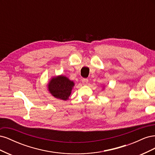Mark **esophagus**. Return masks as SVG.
I'll list each match as a JSON object with an SVG mask.
<instances>
[{
    "instance_id": "esophagus-1",
    "label": "esophagus",
    "mask_w": 155,
    "mask_h": 155,
    "mask_svg": "<svg viewBox=\"0 0 155 155\" xmlns=\"http://www.w3.org/2000/svg\"><path fill=\"white\" fill-rule=\"evenodd\" d=\"M88 80L87 79H82V83H83V85H86L88 84Z\"/></svg>"
}]
</instances>
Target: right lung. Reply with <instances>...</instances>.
Instances as JSON below:
<instances>
[{"instance_id": "1", "label": "right lung", "mask_w": 155, "mask_h": 155, "mask_svg": "<svg viewBox=\"0 0 155 155\" xmlns=\"http://www.w3.org/2000/svg\"><path fill=\"white\" fill-rule=\"evenodd\" d=\"M74 83L64 76L53 77L48 84L50 93L55 97L67 100L72 92Z\"/></svg>"}]
</instances>
